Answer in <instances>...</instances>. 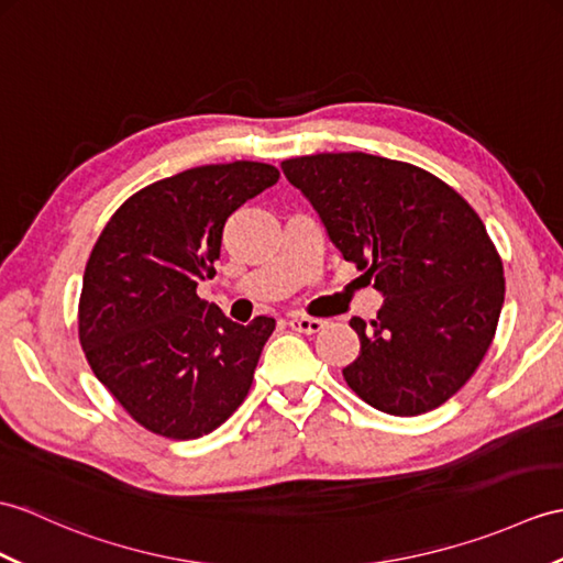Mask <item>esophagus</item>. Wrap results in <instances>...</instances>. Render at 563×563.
Returning a JSON list of instances; mask_svg holds the SVG:
<instances>
[{
  "mask_svg": "<svg viewBox=\"0 0 563 563\" xmlns=\"http://www.w3.org/2000/svg\"><path fill=\"white\" fill-rule=\"evenodd\" d=\"M321 319H311V317H290L287 319V325H290L292 331L297 333H319L323 329Z\"/></svg>",
  "mask_w": 563,
  "mask_h": 563,
  "instance_id": "34e87169",
  "label": "esophagus"
}]
</instances>
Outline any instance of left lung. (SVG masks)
Instances as JSON below:
<instances>
[{"instance_id": "8db88e82", "label": "left lung", "mask_w": 563, "mask_h": 563, "mask_svg": "<svg viewBox=\"0 0 563 563\" xmlns=\"http://www.w3.org/2000/svg\"><path fill=\"white\" fill-rule=\"evenodd\" d=\"M345 261L384 295L372 329L350 319L360 355L343 369L372 408H439L479 367L504 305V266L479 216L427 169L369 153L283 161Z\"/></svg>"}]
</instances>
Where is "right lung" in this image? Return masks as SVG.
<instances>
[{
    "label": "right lung",
    "mask_w": 563,
    "mask_h": 563,
    "mask_svg": "<svg viewBox=\"0 0 563 563\" xmlns=\"http://www.w3.org/2000/svg\"><path fill=\"white\" fill-rule=\"evenodd\" d=\"M273 165H201L153 181L104 225L86 264L78 338L90 369L153 434L199 439L240 408L276 319L230 321L196 295L222 228L273 187Z\"/></svg>",
    "instance_id": "obj_1"
}]
</instances>
